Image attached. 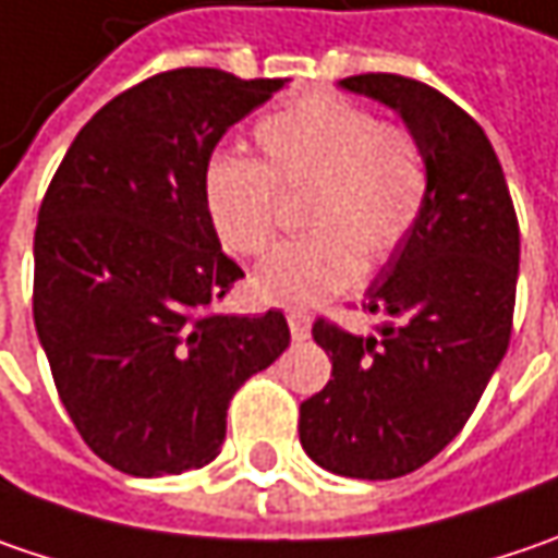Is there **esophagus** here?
Segmentation results:
<instances>
[{"label": "esophagus", "instance_id": "1", "mask_svg": "<svg viewBox=\"0 0 558 558\" xmlns=\"http://www.w3.org/2000/svg\"><path fill=\"white\" fill-rule=\"evenodd\" d=\"M287 325H290V335H293V341H306V338H310L312 318L306 315V312L287 310Z\"/></svg>", "mask_w": 558, "mask_h": 558}]
</instances>
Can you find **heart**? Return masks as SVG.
I'll list each match as a JSON object with an SVG mask.
<instances>
[{"label": "heart", "instance_id": "b5f03b06", "mask_svg": "<svg viewBox=\"0 0 558 558\" xmlns=\"http://www.w3.org/2000/svg\"><path fill=\"white\" fill-rule=\"evenodd\" d=\"M258 160L217 154L202 198L220 246L255 258L278 236L280 195L310 189L312 236L278 248L252 290L268 303L315 306L344 293L410 240L429 202V160L401 122H378L341 94L315 90L262 116L252 129Z\"/></svg>", "mask_w": 558, "mask_h": 558}]
</instances>
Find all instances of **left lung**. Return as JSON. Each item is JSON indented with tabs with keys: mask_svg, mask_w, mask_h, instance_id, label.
I'll return each instance as SVG.
<instances>
[{
	"mask_svg": "<svg viewBox=\"0 0 558 558\" xmlns=\"http://www.w3.org/2000/svg\"><path fill=\"white\" fill-rule=\"evenodd\" d=\"M341 87L391 107L429 160V202L410 240L366 290L385 315L360 338L318 318L328 385L300 404V442L331 474L395 480L451 442L502 363L518 287V217L506 173L471 116L404 75Z\"/></svg>",
	"mask_w": 558,
	"mask_h": 558,
	"instance_id": "1",
	"label": "left lung"
}]
</instances>
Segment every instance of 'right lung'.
<instances>
[{
	"label": "right lung",
	"instance_id": "add662e5",
	"mask_svg": "<svg viewBox=\"0 0 558 558\" xmlns=\"http://www.w3.org/2000/svg\"><path fill=\"white\" fill-rule=\"evenodd\" d=\"M283 84L160 72L94 113L44 195L37 338L75 429L122 474L214 461L230 398L290 344L283 312H211L243 268L223 255L202 198L223 132Z\"/></svg>",
	"mask_w": 558,
	"mask_h": 558
}]
</instances>
